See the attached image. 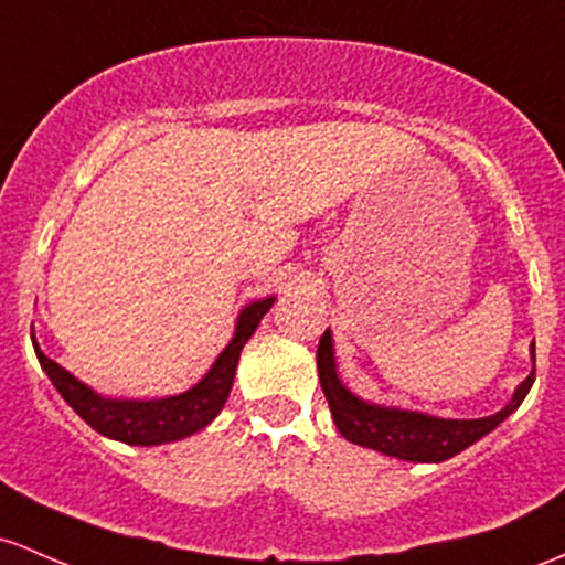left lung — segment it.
Wrapping results in <instances>:
<instances>
[{
  "mask_svg": "<svg viewBox=\"0 0 565 565\" xmlns=\"http://www.w3.org/2000/svg\"><path fill=\"white\" fill-rule=\"evenodd\" d=\"M531 356L536 359L534 345H531ZM316 367H319V381L324 388L327 402H330V413L334 426L345 439L362 448H373L383 456L402 458V461L415 463H439L448 461L477 439L493 431L507 415L520 407L525 394L534 386L536 370L514 388L512 399L499 413L488 415V418H434V415L399 411V407H383L370 405V402L359 399L349 388L340 383L338 364H334L332 334L327 330L321 334L319 349H316Z\"/></svg>",
  "mask_w": 565,
  "mask_h": 565,
  "instance_id": "left-lung-1",
  "label": "left lung"
}]
</instances>
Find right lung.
Returning <instances> with one entry per match:
<instances>
[{"mask_svg": "<svg viewBox=\"0 0 565 565\" xmlns=\"http://www.w3.org/2000/svg\"><path fill=\"white\" fill-rule=\"evenodd\" d=\"M276 297H265V300L252 302L241 311L235 321V334L227 343V349L216 356L206 375L188 388L184 394L166 396V399H107V396L96 394L83 381H77L70 370L61 367L51 356L40 351L34 343L36 359H40L42 370L58 388V394L70 402V407L90 429H96L104 437L117 439L126 445H163L177 443V439L190 437V434L201 431L216 418V413L225 407L227 396H231L235 367H238L241 349L246 340L257 330L259 319L270 311Z\"/></svg>", "mask_w": 565, "mask_h": 565, "instance_id": "right-lung-1", "label": "right lung"}]
</instances>
